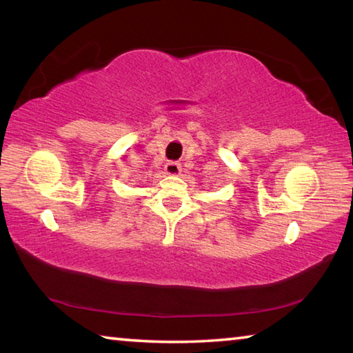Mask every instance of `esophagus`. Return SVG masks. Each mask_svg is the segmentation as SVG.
<instances>
[{"label":"esophagus","instance_id":"34e87169","mask_svg":"<svg viewBox=\"0 0 353 353\" xmlns=\"http://www.w3.org/2000/svg\"><path fill=\"white\" fill-rule=\"evenodd\" d=\"M165 171H166V174H171V176L181 174L182 165L179 163V162H168V163L165 165Z\"/></svg>","mask_w":353,"mask_h":353}]
</instances>
